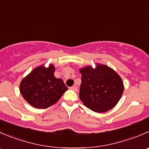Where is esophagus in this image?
<instances>
[{"label": "esophagus", "instance_id": "obj_1", "mask_svg": "<svg viewBox=\"0 0 149 149\" xmlns=\"http://www.w3.org/2000/svg\"><path fill=\"white\" fill-rule=\"evenodd\" d=\"M70 89H71V90L75 91V92H77V91H78V88H77V86H71V87H70Z\"/></svg>", "mask_w": 149, "mask_h": 149}]
</instances>
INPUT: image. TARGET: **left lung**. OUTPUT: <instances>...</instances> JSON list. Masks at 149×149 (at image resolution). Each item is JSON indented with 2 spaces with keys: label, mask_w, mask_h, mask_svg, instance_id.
<instances>
[{
  "label": "left lung",
  "mask_w": 149,
  "mask_h": 149,
  "mask_svg": "<svg viewBox=\"0 0 149 149\" xmlns=\"http://www.w3.org/2000/svg\"><path fill=\"white\" fill-rule=\"evenodd\" d=\"M81 84L79 97L84 105L97 113H104L117 104L124 91L120 76L112 68L97 64L80 69Z\"/></svg>",
  "instance_id": "8db88e82"
}]
</instances>
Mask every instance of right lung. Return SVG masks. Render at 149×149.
<instances>
[{"instance_id": "add662e5", "label": "right lung", "mask_w": 149, "mask_h": 149, "mask_svg": "<svg viewBox=\"0 0 149 149\" xmlns=\"http://www.w3.org/2000/svg\"><path fill=\"white\" fill-rule=\"evenodd\" d=\"M53 65L38 66L22 80L19 91L24 99L36 108H47L57 102L68 87L57 79Z\"/></svg>"}]
</instances>
